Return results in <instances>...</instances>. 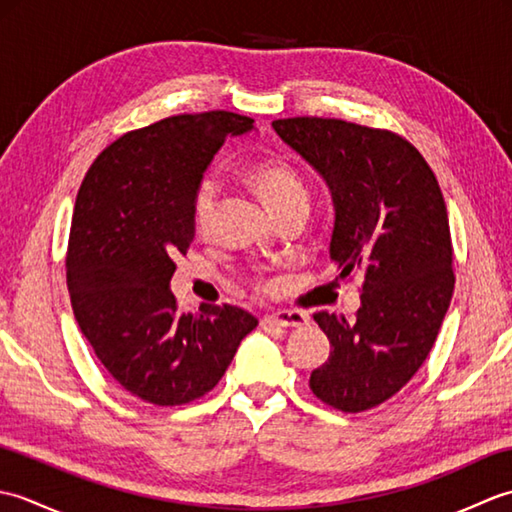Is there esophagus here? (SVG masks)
Segmentation results:
<instances>
[{"label":"esophagus","mask_w":512,"mask_h":512,"mask_svg":"<svg viewBox=\"0 0 512 512\" xmlns=\"http://www.w3.org/2000/svg\"><path fill=\"white\" fill-rule=\"evenodd\" d=\"M306 323H308L306 314L297 310H279L273 314H266L262 319L264 328H273V325H279V328H301V325Z\"/></svg>","instance_id":"34e87169"}]
</instances>
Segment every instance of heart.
<instances>
[{
  "label": "heart",
  "instance_id": "1",
  "mask_svg": "<svg viewBox=\"0 0 512 512\" xmlns=\"http://www.w3.org/2000/svg\"><path fill=\"white\" fill-rule=\"evenodd\" d=\"M250 182L255 184V189L262 195L264 202L268 204L270 211L284 209L286 204L306 200V187H303L301 178L297 171L292 169L286 162H259L257 167L250 169L248 173ZM215 200H217V182L215 180H204L198 191H195L193 198V220L200 231H206L211 226L213 211H215Z\"/></svg>",
  "mask_w": 512,
  "mask_h": 512
}]
</instances>
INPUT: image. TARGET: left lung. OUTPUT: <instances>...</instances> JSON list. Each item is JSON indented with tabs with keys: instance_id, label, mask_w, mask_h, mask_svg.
<instances>
[{
	"instance_id": "left-lung-1",
	"label": "left lung",
	"mask_w": 512,
	"mask_h": 512,
	"mask_svg": "<svg viewBox=\"0 0 512 512\" xmlns=\"http://www.w3.org/2000/svg\"><path fill=\"white\" fill-rule=\"evenodd\" d=\"M273 129L332 193L339 279L365 277L354 321L314 314L332 352L310 389L334 409H372L418 372L449 310L455 277L442 191L420 151L383 129L308 116Z\"/></svg>"
}]
</instances>
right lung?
<instances>
[{
  "mask_svg": "<svg viewBox=\"0 0 512 512\" xmlns=\"http://www.w3.org/2000/svg\"><path fill=\"white\" fill-rule=\"evenodd\" d=\"M248 132L253 118L233 112L165 118L107 147L76 195L65 259L74 317L116 383L145 402L204 396L257 328L226 303L180 314L171 292L204 171L228 136Z\"/></svg>",
  "mask_w": 512,
  "mask_h": 512,
  "instance_id": "right-lung-1",
  "label": "right lung"
}]
</instances>
